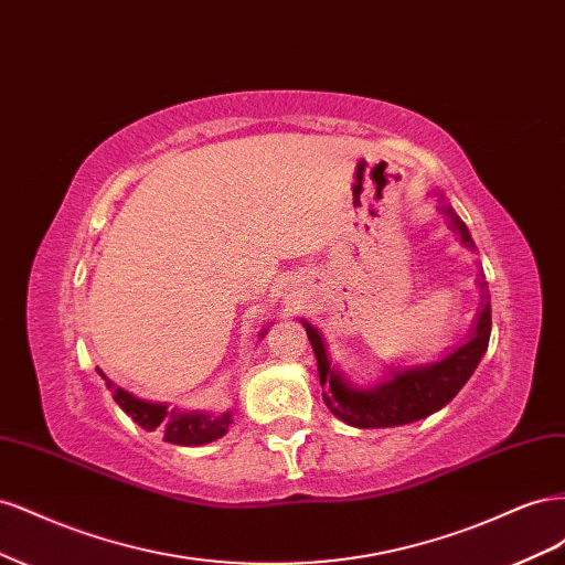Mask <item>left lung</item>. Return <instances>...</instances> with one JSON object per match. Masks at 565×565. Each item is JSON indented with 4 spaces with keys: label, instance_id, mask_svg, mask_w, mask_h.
Here are the masks:
<instances>
[{
    "label": "left lung",
    "instance_id": "left-lung-1",
    "mask_svg": "<svg viewBox=\"0 0 565 565\" xmlns=\"http://www.w3.org/2000/svg\"><path fill=\"white\" fill-rule=\"evenodd\" d=\"M438 212L448 218L450 228L459 235V243L467 249H476L467 224L455 214L443 195L438 198ZM478 285L483 289V306L473 320L467 344H461L438 363L393 372L391 380L372 388L353 386L344 374L332 367L322 334L309 320H301L316 353L320 386H324L322 401L330 407V413L341 422L358 426V429H386V426L424 419L434 415L436 409L446 407L481 363L490 341V297L486 282L481 280Z\"/></svg>",
    "mask_w": 565,
    "mask_h": 565
}]
</instances>
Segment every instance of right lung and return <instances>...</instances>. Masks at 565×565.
Returning <instances> with one entry per match:
<instances>
[{
    "mask_svg": "<svg viewBox=\"0 0 565 565\" xmlns=\"http://www.w3.org/2000/svg\"><path fill=\"white\" fill-rule=\"evenodd\" d=\"M266 330L262 332V337ZM100 377L106 380L108 388L113 391L115 403L125 409V413L141 426L146 431H162L164 440L172 443V446H204V443H212L216 438L224 436L228 431V426L233 424L231 413H200V409H193V413H185V409L169 407L164 403H152L143 401L134 393L115 386L104 372L98 370Z\"/></svg>",
    "mask_w": 565,
    "mask_h": 565,
    "instance_id": "add662e5",
    "label": "right lung"
}]
</instances>
